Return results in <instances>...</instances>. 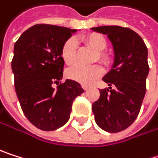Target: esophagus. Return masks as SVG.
Returning a JSON list of instances; mask_svg holds the SVG:
<instances>
[{
    "label": "esophagus",
    "mask_w": 158,
    "mask_h": 158,
    "mask_svg": "<svg viewBox=\"0 0 158 158\" xmlns=\"http://www.w3.org/2000/svg\"><path fill=\"white\" fill-rule=\"evenodd\" d=\"M82 88H83L84 91H88L89 90V86H87V85H82Z\"/></svg>",
    "instance_id": "esophagus-1"
}]
</instances>
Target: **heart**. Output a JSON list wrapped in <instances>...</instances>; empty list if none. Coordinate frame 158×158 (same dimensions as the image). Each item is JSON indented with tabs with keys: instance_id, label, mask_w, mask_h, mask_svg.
Returning a JSON list of instances; mask_svg holds the SVG:
<instances>
[{
	"instance_id": "obj_1",
	"label": "heart",
	"mask_w": 158,
	"mask_h": 158,
	"mask_svg": "<svg viewBox=\"0 0 158 158\" xmlns=\"http://www.w3.org/2000/svg\"><path fill=\"white\" fill-rule=\"evenodd\" d=\"M82 39L87 45L97 51L94 57V61L99 60L105 65H107L110 63L109 54L104 51L107 46V41L103 35L93 32L83 36ZM61 57L64 62L68 65H71L76 63L77 41L74 38H69L64 42L61 48ZM103 67L98 64H93L91 66L77 64L69 68L66 71V77L69 80H72L76 82L83 85H88L95 81L97 78H99L103 75Z\"/></svg>"
}]
</instances>
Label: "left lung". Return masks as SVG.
Listing matches in <instances>:
<instances>
[{"label": "left lung", "mask_w": 158, "mask_h": 158, "mask_svg": "<svg viewBox=\"0 0 158 158\" xmlns=\"http://www.w3.org/2000/svg\"><path fill=\"white\" fill-rule=\"evenodd\" d=\"M92 29L107 35L114 46L113 67L103 77L110 87L99 91L100 97L92 109L97 125L115 133L130 127L141 110L149 72L147 48L129 27L103 26Z\"/></svg>", "instance_id": "obj_1"}]
</instances>
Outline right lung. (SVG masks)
<instances>
[{
    "instance_id": "right-lung-1",
    "label": "right lung",
    "mask_w": 158,
    "mask_h": 158,
    "mask_svg": "<svg viewBox=\"0 0 158 158\" xmlns=\"http://www.w3.org/2000/svg\"><path fill=\"white\" fill-rule=\"evenodd\" d=\"M75 29L37 24L15 41L12 70L15 89L23 113L31 124L50 131L64 126L70 118L72 104L84 93L81 84L62 80L64 62L61 48Z\"/></svg>"
}]
</instances>
